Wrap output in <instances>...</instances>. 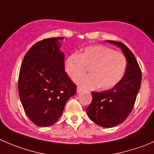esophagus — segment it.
<instances>
[{
    "instance_id": "esophagus-1",
    "label": "esophagus",
    "mask_w": 154,
    "mask_h": 154,
    "mask_svg": "<svg viewBox=\"0 0 154 154\" xmlns=\"http://www.w3.org/2000/svg\"><path fill=\"white\" fill-rule=\"evenodd\" d=\"M81 91H82V88L80 87H77V93H79Z\"/></svg>"
}]
</instances>
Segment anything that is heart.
Here are the masks:
<instances>
[{
	"mask_svg": "<svg viewBox=\"0 0 154 154\" xmlns=\"http://www.w3.org/2000/svg\"><path fill=\"white\" fill-rule=\"evenodd\" d=\"M65 71L70 78L85 74L89 69L90 75L81 76L75 81L85 88L96 87L108 90L115 87L125 75L127 60L123 54L103 45L87 47L79 55L72 54L65 60Z\"/></svg>",
	"mask_w": 154,
	"mask_h": 154,
	"instance_id": "b5f03b06",
	"label": "heart"
}]
</instances>
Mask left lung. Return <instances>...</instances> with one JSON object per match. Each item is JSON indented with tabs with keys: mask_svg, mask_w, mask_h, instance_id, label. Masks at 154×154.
Here are the masks:
<instances>
[{
	"mask_svg": "<svg viewBox=\"0 0 154 154\" xmlns=\"http://www.w3.org/2000/svg\"><path fill=\"white\" fill-rule=\"evenodd\" d=\"M107 42L122 49L127 60L126 71L121 82L112 88L92 91V101L86 112L97 125L111 128L123 122L131 113L140 89L142 75L135 57L124 44Z\"/></svg>",
	"mask_w": 154,
	"mask_h": 154,
	"instance_id": "8db88e82",
	"label": "left lung"
}]
</instances>
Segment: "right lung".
I'll use <instances>...</instances> for the list:
<instances>
[{
	"label": "right lung",
	"instance_id": "add662e5",
	"mask_svg": "<svg viewBox=\"0 0 154 154\" xmlns=\"http://www.w3.org/2000/svg\"><path fill=\"white\" fill-rule=\"evenodd\" d=\"M63 39L49 38L38 42L27 51L20 67V100L27 116L38 126L56 123L69 98L76 93L60 50Z\"/></svg>",
	"mask_w": 154,
	"mask_h": 154
}]
</instances>
